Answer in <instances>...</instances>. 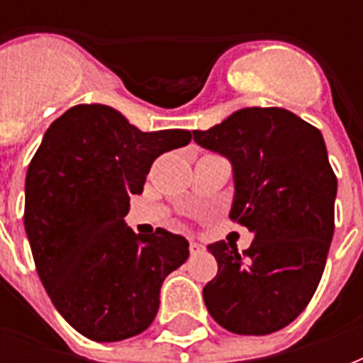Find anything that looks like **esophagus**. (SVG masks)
<instances>
[{"label":"esophagus","mask_w":363,"mask_h":363,"mask_svg":"<svg viewBox=\"0 0 363 363\" xmlns=\"http://www.w3.org/2000/svg\"><path fill=\"white\" fill-rule=\"evenodd\" d=\"M188 248H190V254H192V256H198V254H201L205 250V248L196 241H190V247Z\"/></svg>","instance_id":"obj_1"}]
</instances>
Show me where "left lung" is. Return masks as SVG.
<instances>
[{"label": "left lung", "instance_id": "8db88e82", "mask_svg": "<svg viewBox=\"0 0 363 363\" xmlns=\"http://www.w3.org/2000/svg\"><path fill=\"white\" fill-rule=\"evenodd\" d=\"M194 141L233 165L230 218L254 233L247 250L209 245L218 273L207 311L239 335H267L298 318L315 296L335 230L337 177L318 128L281 107H247Z\"/></svg>", "mask_w": 363, "mask_h": 363}]
</instances>
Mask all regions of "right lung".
I'll return each mask as SVG.
<instances>
[{"mask_svg":"<svg viewBox=\"0 0 363 363\" xmlns=\"http://www.w3.org/2000/svg\"><path fill=\"white\" fill-rule=\"evenodd\" d=\"M188 130L141 131L107 105L71 107L48 125L26 175L24 226L43 286L84 337L113 343L152 324L160 288L188 259V241L125 226L160 154Z\"/></svg>","mask_w":363,"mask_h":363,"instance_id":"obj_1","label":"right lung"}]
</instances>
